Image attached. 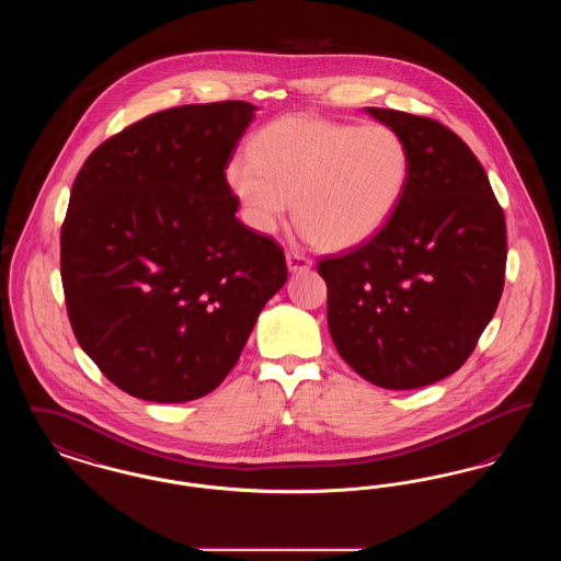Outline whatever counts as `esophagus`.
Masks as SVG:
<instances>
[{"label": "esophagus", "instance_id": "34e87169", "mask_svg": "<svg viewBox=\"0 0 561 561\" xmlns=\"http://www.w3.org/2000/svg\"><path fill=\"white\" fill-rule=\"evenodd\" d=\"M286 263H288V268L294 271V273L307 271V268L313 265V261H311L309 256H305V254H300V252H294V250H290V252L286 254Z\"/></svg>", "mask_w": 561, "mask_h": 561}]
</instances>
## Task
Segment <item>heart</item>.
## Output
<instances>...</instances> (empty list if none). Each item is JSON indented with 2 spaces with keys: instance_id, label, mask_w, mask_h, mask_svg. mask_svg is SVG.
<instances>
[{
  "instance_id": "1",
  "label": "heart",
  "mask_w": 561,
  "mask_h": 561,
  "mask_svg": "<svg viewBox=\"0 0 561 561\" xmlns=\"http://www.w3.org/2000/svg\"><path fill=\"white\" fill-rule=\"evenodd\" d=\"M410 168L405 138L387 124L355 126L298 113L267 124L225 174L256 231H273L294 197L302 233L325 250H345L389 222Z\"/></svg>"
}]
</instances>
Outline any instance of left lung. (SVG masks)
Listing matches in <instances>:
<instances>
[{"mask_svg":"<svg viewBox=\"0 0 561 561\" xmlns=\"http://www.w3.org/2000/svg\"><path fill=\"white\" fill-rule=\"evenodd\" d=\"M405 138L398 210L370 240L325 256L328 328L341 357L385 389H419L473 353L505 286L507 227L473 151L444 124L368 107Z\"/></svg>","mask_w":561,"mask_h":561,"instance_id":"8db88e82","label":"left lung"}]
</instances>
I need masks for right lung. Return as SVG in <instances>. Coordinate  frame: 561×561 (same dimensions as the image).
Returning <instances> with one entry per match:
<instances>
[{
  "instance_id": "add662e5",
  "label": "right lung",
  "mask_w": 561,
  "mask_h": 561,
  "mask_svg": "<svg viewBox=\"0 0 561 561\" xmlns=\"http://www.w3.org/2000/svg\"><path fill=\"white\" fill-rule=\"evenodd\" d=\"M254 105L151 113L83 161L60 229L80 347L138 400L208 396L286 279L277 241L236 218L225 168Z\"/></svg>"
}]
</instances>
